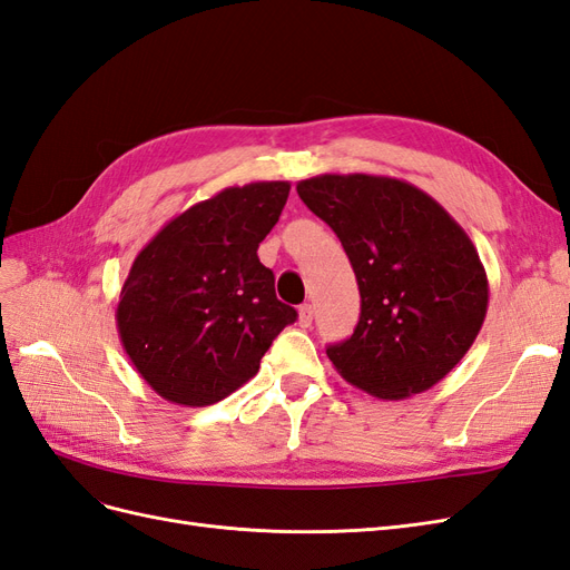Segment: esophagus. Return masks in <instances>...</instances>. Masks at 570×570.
<instances>
[{"mask_svg": "<svg viewBox=\"0 0 570 570\" xmlns=\"http://www.w3.org/2000/svg\"><path fill=\"white\" fill-rule=\"evenodd\" d=\"M314 323V306L312 304H302L299 306V325L302 327H312Z\"/></svg>", "mask_w": 570, "mask_h": 570, "instance_id": "34e87169", "label": "esophagus"}]
</instances>
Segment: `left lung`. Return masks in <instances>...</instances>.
I'll list each match as a JSON object with an SVG mask.
<instances>
[{"label": "left lung", "instance_id": "obj_1", "mask_svg": "<svg viewBox=\"0 0 570 570\" xmlns=\"http://www.w3.org/2000/svg\"><path fill=\"white\" fill-rule=\"evenodd\" d=\"M297 193L335 230L358 283L354 333L325 350L335 371L390 402L438 385L488 314V273L471 237L396 178L323 174L299 180Z\"/></svg>", "mask_w": 570, "mask_h": 570}]
</instances>
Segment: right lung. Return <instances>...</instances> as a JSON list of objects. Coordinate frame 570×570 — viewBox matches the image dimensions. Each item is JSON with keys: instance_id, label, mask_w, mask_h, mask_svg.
<instances>
[{"instance_id": "right-lung-1", "label": "right lung", "mask_w": 570, "mask_h": 570, "mask_svg": "<svg viewBox=\"0 0 570 570\" xmlns=\"http://www.w3.org/2000/svg\"><path fill=\"white\" fill-rule=\"evenodd\" d=\"M287 195L285 180L220 189L170 218L135 256L116 325L132 366L166 402L226 400L297 321L256 254Z\"/></svg>"}]
</instances>
